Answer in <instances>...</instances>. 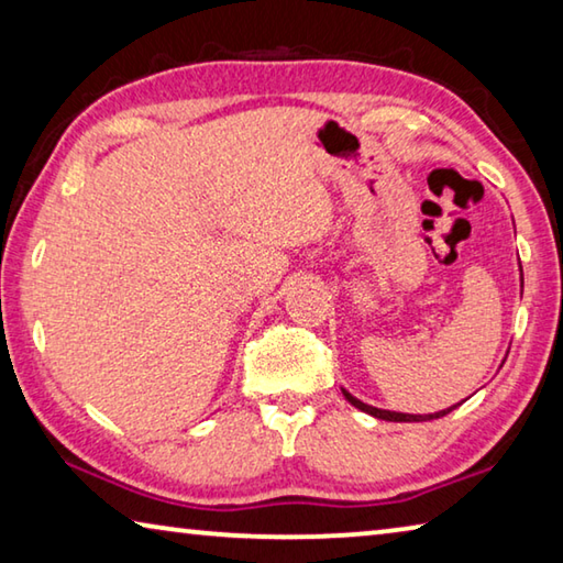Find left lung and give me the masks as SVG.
I'll return each instance as SVG.
<instances>
[{
  "label": "left lung",
  "mask_w": 563,
  "mask_h": 563,
  "mask_svg": "<svg viewBox=\"0 0 563 563\" xmlns=\"http://www.w3.org/2000/svg\"><path fill=\"white\" fill-rule=\"evenodd\" d=\"M342 395H345V399H347L350 405H355L357 409H362V412L373 415V417H377V419H387V422H427V419H437V417L450 415L452 409L456 407V405H452L450 409H442V412H434V415H405V412H389V409H377V407H373V405L360 402V399L352 397V395L347 393V389H342Z\"/></svg>",
  "instance_id": "8db88e82"
}]
</instances>
